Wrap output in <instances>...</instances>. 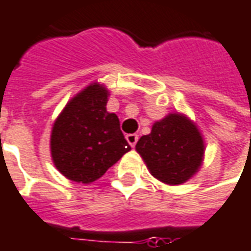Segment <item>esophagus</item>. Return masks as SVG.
Returning a JSON list of instances; mask_svg holds the SVG:
<instances>
[{"label":"esophagus","instance_id":"1","mask_svg":"<svg viewBox=\"0 0 251 251\" xmlns=\"http://www.w3.org/2000/svg\"><path fill=\"white\" fill-rule=\"evenodd\" d=\"M126 140H127V143L130 144L131 147H136V144L138 141V136L137 134H127L126 136Z\"/></svg>","mask_w":251,"mask_h":251}]
</instances>
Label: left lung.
I'll use <instances>...</instances> for the list:
<instances>
[{
    "label": "left lung",
    "mask_w": 251,
    "mask_h": 251,
    "mask_svg": "<svg viewBox=\"0 0 251 251\" xmlns=\"http://www.w3.org/2000/svg\"><path fill=\"white\" fill-rule=\"evenodd\" d=\"M136 150L155 178L168 185H179L197 173L204 143L186 117L170 114L152 126L150 134L138 140Z\"/></svg>",
    "instance_id": "8db88e82"
}]
</instances>
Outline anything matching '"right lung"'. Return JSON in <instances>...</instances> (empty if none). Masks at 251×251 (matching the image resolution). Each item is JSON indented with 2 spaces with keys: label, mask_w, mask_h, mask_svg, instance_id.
<instances>
[{
  "label": "right lung",
  "mask_w": 251,
  "mask_h": 251,
  "mask_svg": "<svg viewBox=\"0 0 251 251\" xmlns=\"http://www.w3.org/2000/svg\"><path fill=\"white\" fill-rule=\"evenodd\" d=\"M107 91L99 84L75 96L61 113L51 131V156L66 178L91 183L130 151L120 120L108 113Z\"/></svg>",
  "instance_id": "obj_1"
}]
</instances>
